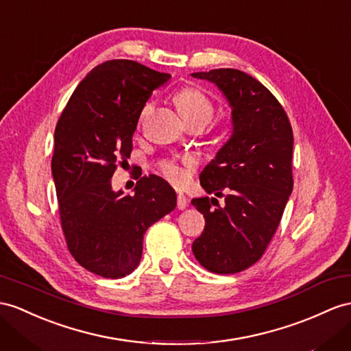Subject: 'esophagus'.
<instances>
[{
    "mask_svg": "<svg viewBox=\"0 0 351 351\" xmlns=\"http://www.w3.org/2000/svg\"><path fill=\"white\" fill-rule=\"evenodd\" d=\"M176 206H178V209H181V210H184L188 206V199L182 193H179L176 197Z\"/></svg>",
    "mask_w": 351,
    "mask_h": 351,
    "instance_id": "1",
    "label": "esophagus"
}]
</instances>
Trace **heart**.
<instances>
[{
  "instance_id": "heart-1",
  "label": "heart",
  "mask_w": 351,
  "mask_h": 351,
  "mask_svg": "<svg viewBox=\"0 0 351 351\" xmlns=\"http://www.w3.org/2000/svg\"><path fill=\"white\" fill-rule=\"evenodd\" d=\"M175 104L179 112L186 123L200 121L208 124L215 112V106L210 99L202 90L194 87L182 88L175 95ZM152 111V104H147L141 111V120H145ZM194 160L191 157H184L181 160L169 158L160 163V170L170 182L182 186L190 179V170L194 167Z\"/></svg>"
}]
</instances>
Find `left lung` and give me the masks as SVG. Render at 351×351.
Here are the masks:
<instances>
[{"instance_id": "left-lung-1", "label": "left lung", "mask_w": 351, "mask_h": 351, "mask_svg": "<svg viewBox=\"0 0 351 351\" xmlns=\"http://www.w3.org/2000/svg\"><path fill=\"white\" fill-rule=\"evenodd\" d=\"M191 75L217 84L232 120L230 139L200 173L204 191L215 197L191 200L206 221L193 254L212 273L234 274L263 256L280 223L293 188V133L274 95L243 71ZM217 196L226 197L223 208Z\"/></svg>"}]
</instances>
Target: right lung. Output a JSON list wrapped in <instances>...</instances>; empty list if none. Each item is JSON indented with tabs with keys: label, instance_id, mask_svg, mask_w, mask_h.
<instances>
[{
	"label": "right lung",
	"instance_id": "1",
	"mask_svg": "<svg viewBox=\"0 0 351 351\" xmlns=\"http://www.w3.org/2000/svg\"><path fill=\"white\" fill-rule=\"evenodd\" d=\"M169 80L134 60H106L77 86L60 114L51 158L60 223L71 255L90 273L130 274L145 231L176 208L175 190L156 175L142 176L133 195L111 186L117 165L130 157L142 108Z\"/></svg>",
	"mask_w": 351,
	"mask_h": 351
}]
</instances>
